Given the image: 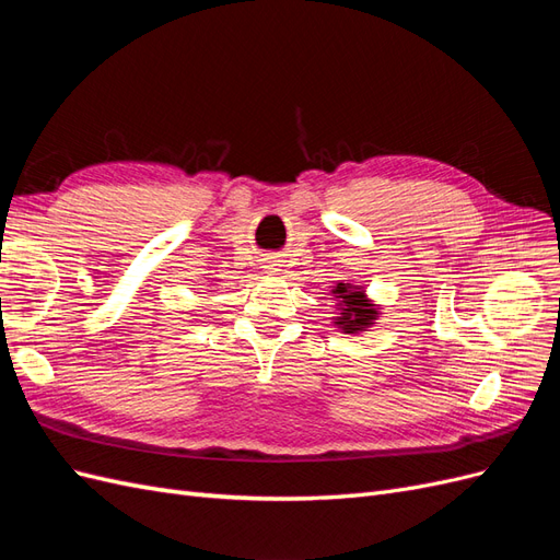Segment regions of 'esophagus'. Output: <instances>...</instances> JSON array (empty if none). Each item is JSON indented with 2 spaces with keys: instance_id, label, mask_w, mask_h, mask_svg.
<instances>
[{
  "instance_id": "34e87169",
  "label": "esophagus",
  "mask_w": 560,
  "mask_h": 560,
  "mask_svg": "<svg viewBox=\"0 0 560 560\" xmlns=\"http://www.w3.org/2000/svg\"><path fill=\"white\" fill-rule=\"evenodd\" d=\"M276 266H278V264H276V259H270V261H266V268H268V270H278Z\"/></svg>"
}]
</instances>
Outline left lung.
I'll list each match as a JSON object with an SVG mask.
<instances>
[{
    "label": "left lung",
    "instance_id": "1",
    "mask_svg": "<svg viewBox=\"0 0 560 560\" xmlns=\"http://www.w3.org/2000/svg\"><path fill=\"white\" fill-rule=\"evenodd\" d=\"M334 294L338 299V306H341V317L336 319V325L346 334H358L374 325L378 311L374 308V303H369V299L364 296V290H358V287L346 284V282H338Z\"/></svg>",
    "mask_w": 560,
    "mask_h": 560
}]
</instances>
